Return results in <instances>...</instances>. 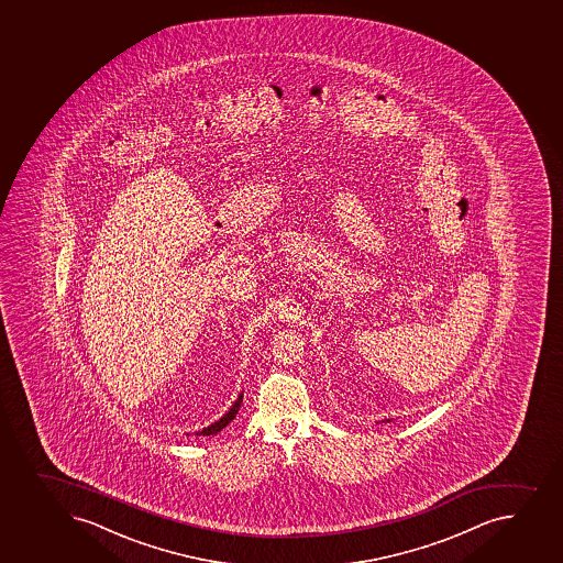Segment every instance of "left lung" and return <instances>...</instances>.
<instances>
[{
    "label": "left lung",
    "mask_w": 563,
    "mask_h": 563,
    "mask_svg": "<svg viewBox=\"0 0 563 563\" xmlns=\"http://www.w3.org/2000/svg\"><path fill=\"white\" fill-rule=\"evenodd\" d=\"M382 422L387 423V422H390V420H389V418H387V420H382Z\"/></svg>",
    "instance_id": "1"
}]
</instances>
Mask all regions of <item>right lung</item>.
I'll return each instance as SVG.
<instances>
[{
    "mask_svg": "<svg viewBox=\"0 0 563 563\" xmlns=\"http://www.w3.org/2000/svg\"><path fill=\"white\" fill-rule=\"evenodd\" d=\"M242 398H244V393H240L239 398L234 400L233 406L229 407V411L225 412L220 420L212 422L211 426H207V428L201 429V431H196V437H211V434L220 433V431H222V429L225 428V426H228L236 415H239L240 406H242Z\"/></svg>",
    "mask_w": 563,
    "mask_h": 563,
    "instance_id": "right-lung-1",
    "label": "right lung"
}]
</instances>
